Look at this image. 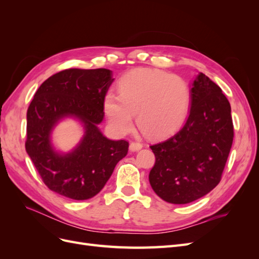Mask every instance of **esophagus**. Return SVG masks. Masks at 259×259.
Wrapping results in <instances>:
<instances>
[{
	"label": "esophagus",
	"mask_w": 259,
	"mask_h": 259,
	"mask_svg": "<svg viewBox=\"0 0 259 259\" xmlns=\"http://www.w3.org/2000/svg\"><path fill=\"white\" fill-rule=\"evenodd\" d=\"M143 148V144L140 143H136V142H132L130 144V150L131 151H138L140 149Z\"/></svg>",
	"instance_id": "esophagus-1"
}]
</instances>
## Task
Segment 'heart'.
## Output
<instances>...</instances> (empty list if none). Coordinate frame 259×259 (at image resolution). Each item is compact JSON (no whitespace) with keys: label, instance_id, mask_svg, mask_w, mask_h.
Returning <instances> with one entry per match:
<instances>
[{"label":"heart","instance_id":"obj_1","mask_svg":"<svg viewBox=\"0 0 259 259\" xmlns=\"http://www.w3.org/2000/svg\"><path fill=\"white\" fill-rule=\"evenodd\" d=\"M117 92L108 93L104 109L116 134L128 133L134 122L145 135L165 137L183 126L190 111L192 93L184 77L161 70L137 68L117 83Z\"/></svg>","mask_w":259,"mask_h":259}]
</instances>
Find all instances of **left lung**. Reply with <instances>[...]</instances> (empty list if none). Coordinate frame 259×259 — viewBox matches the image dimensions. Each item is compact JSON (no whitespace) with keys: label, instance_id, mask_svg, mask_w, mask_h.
I'll use <instances>...</instances> for the list:
<instances>
[{"label":"left lung","instance_id":"obj_1","mask_svg":"<svg viewBox=\"0 0 259 259\" xmlns=\"http://www.w3.org/2000/svg\"><path fill=\"white\" fill-rule=\"evenodd\" d=\"M189 116L176 134L150 146L155 163L149 182L171 204H187L219 184L233 140L231 107L204 73L191 85Z\"/></svg>","mask_w":259,"mask_h":259}]
</instances>
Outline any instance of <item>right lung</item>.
Listing matches in <instances>:
<instances>
[{
	"label": "right lung",
	"instance_id": "1",
	"mask_svg": "<svg viewBox=\"0 0 259 259\" xmlns=\"http://www.w3.org/2000/svg\"><path fill=\"white\" fill-rule=\"evenodd\" d=\"M113 80L109 69H67L44 81L28 108L26 151L44 184L62 197H95L127 154L126 140L109 139L98 127ZM66 117L81 121L84 135L71 152L62 154L52 146L51 133Z\"/></svg>",
	"mask_w": 259,
	"mask_h": 259
}]
</instances>
